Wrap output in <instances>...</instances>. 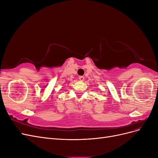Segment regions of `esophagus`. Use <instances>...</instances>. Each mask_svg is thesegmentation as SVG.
<instances>
[{
  "label": "esophagus",
  "instance_id": "esophagus-1",
  "mask_svg": "<svg viewBox=\"0 0 158 158\" xmlns=\"http://www.w3.org/2000/svg\"><path fill=\"white\" fill-rule=\"evenodd\" d=\"M79 80L80 81H84V77L83 76H79Z\"/></svg>",
  "mask_w": 158,
  "mask_h": 158
}]
</instances>
